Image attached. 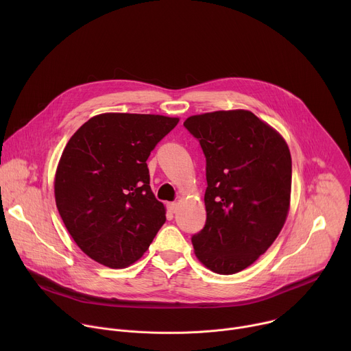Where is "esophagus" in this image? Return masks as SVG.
<instances>
[{"label": "esophagus", "mask_w": 351, "mask_h": 351, "mask_svg": "<svg viewBox=\"0 0 351 351\" xmlns=\"http://www.w3.org/2000/svg\"><path fill=\"white\" fill-rule=\"evenodd\" d=\"M167 208H168V211H169L171 214H175V213H176V210H178V204H175V203H169V204L167 206Z\"/></svg>", "instance_id": "obj_1"}]
</instances>
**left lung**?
Masks as SVG:
<instances>
[{"label": "left lung", "instance_id": "1", "mask_svg": "<svg viewBox=\"0 0 351 351\" xmlns=\"http://www.w3.org/2000/svg\"><path fill=\"white\" fill-rule=\"evenodd\" d=\"M183 126L207 161V221L191 237L194 254L215 274H237L267 252L286 222L290 149L279 132L247 110L193 115Z\"/></svg>", "mask_w": 351, "mask_h": 351}]
</instances>
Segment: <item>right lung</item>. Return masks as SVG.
Instances as JSON below:
<instances>
[{"label":"right lung","mask_w":351,"mask_h":351,"mask_svg":"<svg viewBox=\"0 0 351 351\" xmlns=\"http://www.w3.org/2000/svg\"><path fill=\"white\" fill-rule=\"evenodd\" d=\"M178 122L154 114H99L65 145L54 179L57 208L75 243L98 264L132 265L165 223L145 161Z\"/></svg>","instance_id":"right-lung-1"}]
</instances>
